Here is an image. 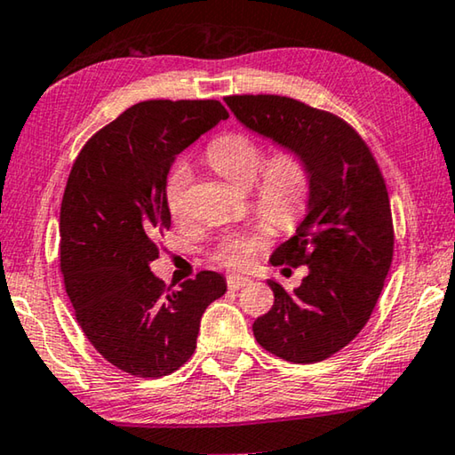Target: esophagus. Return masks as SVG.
Returning a JSON list of instances; mask_svg holds the SVG:
<instances>
[{"label":"esophagus","mask_w":455,"mask_h":455,"mask_svg":"<svg viewBox=\"0 0 455 455\" xmlns=\"http://www.w3.org/2000/svg\"><path fill=\"white\" fill-rule=\"evenodd\" d=\"M248 283H250L248 276H242V275H229V276H228L229 291H240L242 286H246Z\"/></svg>","instance_id":"34e87169"}]
</instances>
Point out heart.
<instances>
[{"label": "heart", "instance_id": "heart-1", "mask_svg": "<svg viewBox=\"0 0 455 455\" xmlns=\"http://www.w3.org/2000/svg\"><path fill=\"white\" fill-rule=\"evenodd\" d=\"M205 156L207 163L235 187L248 188L258 177L256 205L270 221L289 226L303 213L311 193V169L300 152L283 148L264 163V148L258 140L242 132H232L215 138L207 146ZM188 183L191 166L185 160H177L164 183L166 207L174 220L183 218ZM267 243L262 234H226L213 250V260L221 267L248 268Z\"/></svg>", "mask_w": 455, "mask_h": 455}]
</instances>
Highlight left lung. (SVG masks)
<instances>
[{"mask_svg":"<svg viewBox=\"0 0 455 455\" xmlns=\"http://www.w3.org/2000/svg\"><path fill=\"white\" fill-rule=\"evenodd\" d=\"M226 103L254 134L309 163L305 218L270 256L275 267L305 264L309 275L292 292L268 281L275 305L251 330L278 358L321 362L362 331L382 292L395 246L387 185L364 140L330 111L281 95H232Z\"/></svg>","mask_w":455,"mask_h":455,"instance_id":"1","label":"left lung"}]
</instances>
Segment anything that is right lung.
<instances>
[{"label": "right lung", "instance_id": "obj_1", "mask_svg": "<svg viewBox=\"0 0 455 455\" xmlns=\"http://www.w3.org/2000/svg\"><path fill=\"white\" fill-rule=\"evenodd\" d=\"M228 111L215 100L144 101L83 146L60 205V270L76 321L109 364L158 379L197 347L201 315L226 292L204 270L177 291L152 275L171 228L164 183L177 155Z\"/></svg>", "mask_w": 455, "mask_h": 455}]
</instances>
